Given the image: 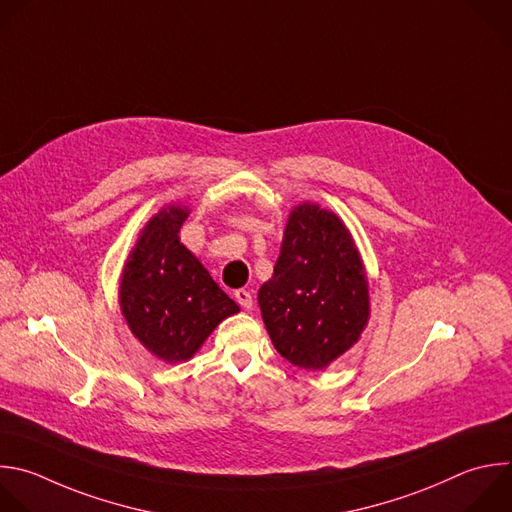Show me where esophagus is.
Returning <instances> with one entry per match:
<instances>
[{
    "label": "esophagus",
    "mask_w": 512,
    "mask_h": 512,
    "mask_svg": "<svg viewBox=\"0 0 512 512\" xmlns=\"http://www.w3.org/2000/svg\"><path fill=\"white\" fill-rule=\"evenodd\" d=\"M235 299L245 307V309H251L253 307V295L249 289H237L235 291Z\"/></svg>",
    "instance_id": "esophagus-1"
}]
</instances>
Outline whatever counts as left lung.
Returning a JSON list of instances; mask_svg holds the SVG:
<instances>
[{
    "label": "left lung",
    "mask_w": 512,
    "mask_h": 512,
    "mask_svg": "<svg viewBox=\"0 0 512 512\" xmlns=\"http://www.w3.org/2000/svg\"><path fill=\"white\" fill-rule=\"evenodd\" d=\"M259 307L275 350L319 370L350 350L368 323V283L356 245L333 213L299 205L287 221Z\"/></svg>",
    "instance_id": "8db88e82"
}]
</instances>
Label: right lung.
<instances>
[{"label": "right lung", "instance_id": "1", "mask_svg": "<svg viewBox=\"0 0 512 512\" xmlns=\"http://www.w3.org/2000/svg\"><path fill=\"white\" fill-rule=\"evenodd\" d=\"M187 217V209L168 207L150 219L120 285V307L132 333L170 364L189 360L225 317L239 311L181 245L179 229Z\"/></svg>", "mask_w": 512, "mask_h": 512}]
</instances>
